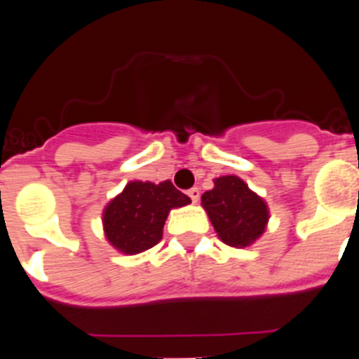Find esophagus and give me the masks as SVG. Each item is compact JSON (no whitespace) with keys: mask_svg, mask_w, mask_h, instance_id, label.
<instances>
[{"mask_svg":"<svg viewBox=\"0 0 359 359\" xmlns=\"http://www.w3.org/2000/svg\"><path fill=\"white\" fill-rule=\"evenodd\" d=\"M187 196L191 198L193 203H198V200H200V189H198V187H193V189L187 191Z\"/></svg>","mask_w":359,"mask_h":359,"instance_id":"34e87169","label":"esophagus"}]
</instances>
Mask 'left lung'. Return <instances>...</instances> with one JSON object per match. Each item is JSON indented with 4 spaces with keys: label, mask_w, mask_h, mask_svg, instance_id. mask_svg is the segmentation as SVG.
I'll list each match as a JSON object with an SVG mask.
<instances>
[{
    "label": "left lung",
    "mask_w": 359,
    "mask_h": 359,
    "mask_svg": "<svg viewBox=\"0 0 359 359\" xmlns=\"http://www.w3.org/2000/svg\"><path fill=\"white\" fill-rule=\"evenodd\" d=\"M201 205L229 247H248L264 233L269 219L266 203L234 175L215 179V187L201 196Z\"/></svg>",
    "instance_id": "left-lung-1"
}]
</instances>
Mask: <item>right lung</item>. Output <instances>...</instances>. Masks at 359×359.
<instances>
[{
	"instance_id": "add662e5",
	"label": "right lung",
	"mask_w": 359,
	"mask_h": 359,
	"mask_svg": "<svg viewBox=\"0 0 359 359\" xmlns=\"http://www.w3.org/2000/svg\"><path fill=\"white\" fill-rule=\"evenodd\" d=\"M191 203L170 180L161 184L130 182L104 212V229L112 247L123 253L153 248L163 236L168 212Z\"/></svg>"
}]
</instances>
